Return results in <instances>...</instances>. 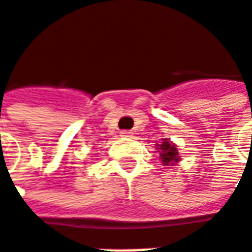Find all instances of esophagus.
I'll return each instance as SVG.
<instances>
[{
  "label": "esophagus",
  "mask_w": 252,
  "mask_h": 252,
  "mask_svg": "<svg viewBox=\"0 0 252 252\" xmlns=\"http://www.w3.org/2000/svg\"><path fill=\"white\" fill-rule=\"evenodd\" d=\"M119 134H121V137L122 138H130L131 135H133V133H131L130 130H122Z\"/></svg>",
  "instance_id": "34e87169"
}]
</instances>
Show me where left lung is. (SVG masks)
Returning <instances> with one entry per match:
<instances>
[{"label": "left lung", "instance_id": "8db88e82", "mask_svg": "<svg viewBox=\"0 0 252 252\" xmlns=\"http://www.w3.org/2000/svg\"><path fill=\"white\" fill-rule=\"evenodd\" d=\"M157 149H158V153H159L160 160L164 166H173L181 159L179 158V153H178L177 146L174 145L173 142H170L167 138H164L163 142L160 145H157Z\"/></svg>", "mask_w": 252, "mask_h": 252}]
</instances>
